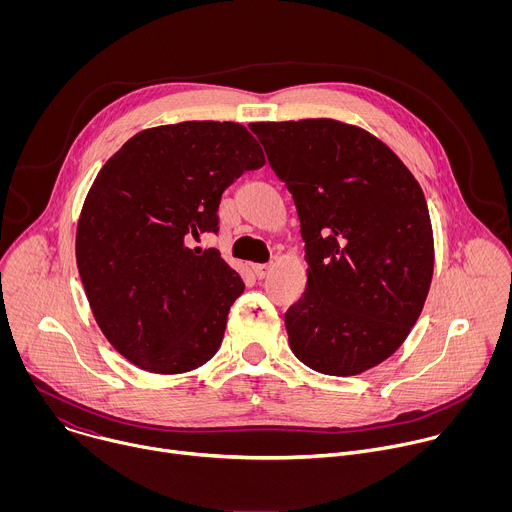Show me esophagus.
Wrapping results in <instances>:
<instances>
[{"label":"esophagus","mask_w":512,"mask_h":512,"mask_svg":"<svg viewBox=\"0 0 512 512\" xmlns=\"http://www.w3.org/2000/svg\"><path fill=\"white\" fill-rule=\"evenodd\" d=\"M269 271H271V265H265V263H257V265H253V273H255L259 279L267 277V275H269Z\"/></svg>","instance_id":"obj_1"}]
</instances>
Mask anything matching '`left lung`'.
<instances>
[{
    "instance_id": "8db88e82",
    "label": "left lung",
    "mask_w": 512,
    "mask_h": 512,
    "mask_svg": "<svg viewBox=\"0 0 512 512\" xmlns=\"http://www.w3.org/2000/svg\"><path fill=\"white\" fill-rule=\"evenodd\" d=\"M294 198L308 261L285 312L306 367L352 377L389 358L415 326L433 275L421 186L391 148L334 119L251 123Z\"/></svg>"
}]
</instances>
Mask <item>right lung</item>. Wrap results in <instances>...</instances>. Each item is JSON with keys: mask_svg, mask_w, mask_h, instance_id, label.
I'll return each instance as SVG.
<instances>
[{"mask_svg": "<svg viewBox=\"0 0 512 512\" xmlns=\"http://www.w3.org/2000/svg\"><path fill=\"white\" fill-rule=\"evenodd\" d=\"M265 156L233 121L135 133L97 174L77 227V265L93 316L135 367L180 375L221 348L241 275L190 239L218 231V204Z\"/></svg>", "mask_w": 512, "mask_h": 512, "instance_id": "obj_1", "label": "right lung"}]
</instances>
